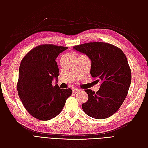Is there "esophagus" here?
Segmentation results:
<instances>
[{
    "mask_svg": "<svg viewBox=\"0 0 148 148\" xmlns=\"http://www.w3.org/2000/svg\"><path fill=\"white\" fill-rule=\"evenodd\" d=\"M72 91H73V92H74V93H75V92H78L80 91V89H78V88H73V89H72Z\"/></svg>",
    "mask_w": 148,
    "mask_h": 148,
    "instance_id": "esophagus-1",
    "label": "esophagus"
}]
</instances>
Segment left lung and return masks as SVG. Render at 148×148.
<instances>
[{
  "instance_id": "1",
  "label": "left lung",
  "mask_w": 148,
  "mask_h": 148,
  "mask_svg": "<svg viewBox=\"0 0 148 148\" xmlns=\"http://www.w3.org/2000/svg\"><path fill=\"white\" fill-rule=\"evenodd\" d=\"M73 49L91 60L90 73L101 82L96 92L84 90L88 100L82 107L86 114L104 119L117 112L127 97L132 81L131 70L123 52L112 44L92 42L75 46Z\"/></svg>"
}]
</instances>
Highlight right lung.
Wrapping results in <instances>:
<instances>
[{
  "instance_id": "right-lung-1",
  "label": "right lung",
  "mask_w": 148,
  "mask_h": 148,
  "mask_svg": "<svg viewBox=\"0 0 148 148\" xmlns=\"http://www.w3.org/2000/svg\"><path fill=\"white\" fill-rule=\"evenodd\" d=\"M67 47L42 44L33 48L21 60L17 91L25 108L40 120L56 117L63 109L67 98L72 94L70 88L53 86L58 82L59 70L56 59Z\"/></svg>"
}]
</instances>
